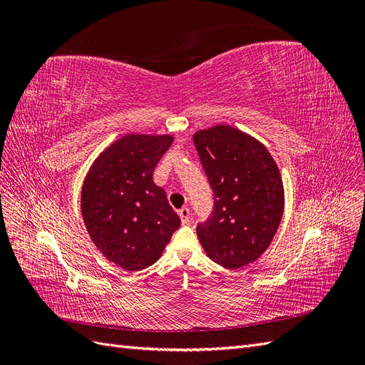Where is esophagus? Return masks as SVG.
<instances>
[{"instance_id": "esophagus-1", "label": "esophagus", "mask_w": 365, "mask_h": 365, "mask_svg": "<svg viewBox=\"0 0 365 365\" xmlns=\"http://www.w3.org/2000/svg\"><path fill=\"white\" fill-rule=\"evenodd\" d=\"M178 215H180V217H181V222H182V225H185V224H189V222H190V210L187 208V207L181 208L180 212H178Z\"/></svg>"}]
</instances>
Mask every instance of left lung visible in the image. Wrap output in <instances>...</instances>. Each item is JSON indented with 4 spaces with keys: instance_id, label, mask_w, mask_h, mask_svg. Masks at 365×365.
<instances>
[{
    "instance_id": "left-lung-1",
    "label": "left lung",
    "mask_w": 365,
    "mask_h": 365,
    "mask_svg": "<svg viewBox=\"0 0 365 365\" xmlns=\"http://www.w3.org/2000/svg\"><path fill=\"white\" fill-rule=\"evenodd\" d=\"M215 195L213 216L196 228L207 256L227 269L256 262L268 250L284 212L282 175L257 138L231 125L193 134Z\"/></svg>"
}]
</instances>
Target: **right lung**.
<instances>
[{
  "mask_svg": "<svg viewBox=\"0 0 365 365\" xmlns=\"http://www.w3.org/2000/svg\"><path fill=\"white\" fill-rule=\"evenodd\" d=\"M173 143L170 134L121 135L88 170L81 212L88 235L102 256L128 272L155 263L181 225L153 170Z\"/></svg>",
  "mask_w": 365,
  "mask_h": 365,
  "instance_id": "right-lung-1",
  "label": "right lung"
}]
</instances>
